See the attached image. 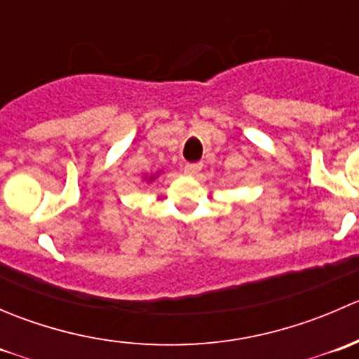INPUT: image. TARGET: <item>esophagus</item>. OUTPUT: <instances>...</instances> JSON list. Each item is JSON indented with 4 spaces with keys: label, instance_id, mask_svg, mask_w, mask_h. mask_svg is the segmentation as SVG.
<instances>
[{
    "label": "esophagus",
    "instance_id": "34e87169",
    "mask_svg": "<svg viewBox=\"0 0 359 359\" xmlns=\"http://www.w3.org/2000/svg\"><path fill=\"white\" fill-rule=\"evenodd\" d=\"M201 163H187V165L184 166V172H186L187 175H198V173L201 172Z\"/></svg>",
    "mask_w": 359,
    "mask_h": 359
}]
</instances>
